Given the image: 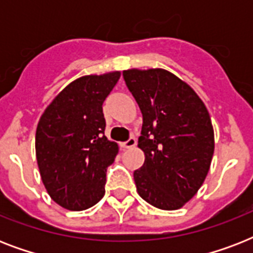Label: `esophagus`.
Here are the masks:
<instances>
[{
  "label": "esophagus",
  "instance_id": "obj_1",
  "mask_svg": "<svg viewBox=\"0 0 253 253\" xmlns=\"http://www.w3.org/2000/svg\"><path fill=\"white\" fill-rule=\"evenodd\" d=\"M135 146H136V139H135L134 136H131V138L128 139L127 142H125L122 144L123 148H132V147H135Z\"/></svg>",
  "mask_w": 253,
  "mask_h": 253
}]
</instances>
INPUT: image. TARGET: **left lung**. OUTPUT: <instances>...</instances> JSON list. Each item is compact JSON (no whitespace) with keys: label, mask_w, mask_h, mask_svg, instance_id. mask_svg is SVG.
Listing matches in <instances>:
<instances>
[{"label":"left lung","mask_w":253,"mask_h":253,"mask_svg":"<svg viewBox=\"0 0 253 253\" xmlns=\"http://www.w3.org/2000/svg\"><path fill=\"white\" fill-rule=\"evenodd\" d=\"M123 77L143 115L138 147L144 164L134 172L139 196L177 210L196 196L214 154L209 111L185 81L162 68L127 69Z\"/></svg>","instance_id":"8db88e82"}]
</instances>
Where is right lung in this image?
<instances>
[{
	"label": "right lung",
	"instance_id": "1",
	"mask_svg": "<svg viewBox=\"0 0 253 253\" xmlns=\"http://www.w3.org/2000/svg\"><path fill=\"white\" fill-rule=\"evenodd\" d=\"M121 72L83 76L68 84L43 111L35 152L47 193L61 208L81 211L105 194L106 169L119 147L105 136L102 103Z\"/></svg>",
	"mask_w": 253,
	"mask_h": 253
}]
</instances>
